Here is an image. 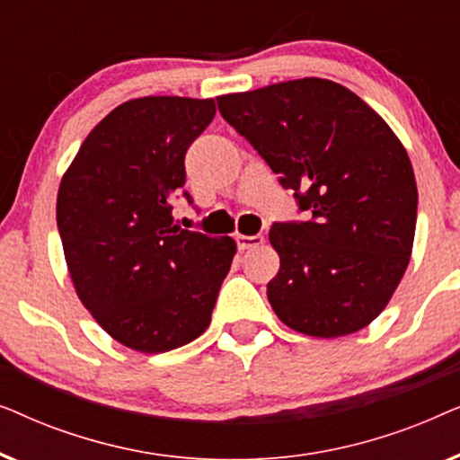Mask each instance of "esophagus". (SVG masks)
I'll return each mask as SVG.
<instances>
[{
    "mask_svg": "<svg viewBox=\"0 0 460 460\" xmlns=\"http://www.w3.org/2000/svg\"><path fill=\"white\" fill-rule=\"evenodd\" d=\"M236 247L241 251H247V249H255V247H261L263 244V236L261 234H253V236H247V234H236Z\"/></svg>",
    "mask_w": 460,
    "mask_h": 460,
    "instance_id": "esophagus-1",
    "label": "esophagus"
}]
</instances>
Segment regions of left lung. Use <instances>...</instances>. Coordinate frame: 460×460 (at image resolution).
Listing matches in <instances>:
<instances>
[{
  "mask_svg": "<svg viewBox=\"0 0 460 460\" xmlns=\"http://www.w3.org/2000/svg\"><path fill=\"white\" fill-rule=\"evenodd\" d=\"M305 222H276L268 299L293 331L341 337L379 316L411 260L417 181L389 125L348 87L305 77L219 96Z\"/></svg>",
  "mask_w": 460,
  "mask_h": 460,
  "instance_id": "obj_1",
  "label": "left lung"
}]
</instances>
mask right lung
Returning <instances> with one entry per match:
<instances>
[{"label": "right lung", "instance_id": "obj_1", "mask_svg": "<svg viewBox=\"0 0 460 460\" xmlns=\"http://www.w3.org/2000/svg\"><path fill=\"white\" fill-rule=\"evenodd\" d=\"M216 100L146 96L109 112L60 181L56 222L81 304L119 343L161 354L211 323L236 243L173 224L186 150Z\"/></svg>", "mask_w": 460, "mask_h": 460}]
</instances>
